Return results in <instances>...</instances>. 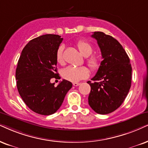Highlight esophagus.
Masks as SVG:
<instances>
[{
	"label": "esophagus",
	"mask_w": 148,
	"mask_h": 148,
	"mask_svg": "<svg viewBox=\"0 0 148 148\" xmlns=\"http://www.w3.org/2000/svg\"><path fill=\"white\" fill-rule=\"evenodd\" d=\"M80 83H73V85L75 86V87H77V86L80 85Z\"/></svg>",
	"instance_id": "esophagus-1"
}]
</instances>
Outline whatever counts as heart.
<instances>
[{"instance_id": "obj_1", "label": "heart", "mask_w": 148, "mask_h": 148, "mask_svg": "<svg viewBox=\"0 0 148 148\" xmlns=\"http://www.w3.org/2000/svg\"><path fill=\"white\" fill-rule=\"evenodd\" d=\"M77 46L82 55L85 57H88L86 59L87 65L93 71H96L100 68L101 65L100 57L97 55H91L93 48L91 44L85 40H80L77 43ZM57 61L60 64L64 63L63 59V46H60L58 48L56 54ZM89 75V71L87 67H76L70 65L66 67L62 71V76L65 79L69 81L76 82L87 78Z\"/></svg>"}]
</instances>
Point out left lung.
I'll return each instance as SVG.
<instances>
[{
	"instance_id": "8db88e82",
	"label": "left lung",
	"mask_w": 148,
	"mask_h": 148,
	"mask_svg": "<svg viewBox=\"0 0 148 148\" xmlns=\"http://www.w3.org/2000/svg\"><path fill=\"white\" fill-rule=\"evenodd\" d=\"M100 48L103 60L96 74L88 81L89 106L96 113H112L123 103L131 86L130 59L119 42L111 35L97 31L91 35Z\"/></svg>"
}]
</instances>
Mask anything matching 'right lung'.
<instances>
[{
  "label": "right lung",
  "mask_w": 148,
  "mask_h": 148,
  "mask_svg": "<svg viewBox=\"0 0 148 148\" xmlns=\"http://www.w3.org/2000/svg\"><path fill=\"white\" fill-rule=\"evenodd\" d=\"M63 38L46 34L31 40L23 48L16 71V85L24 102L35 113L43 115L55 113L72 87L63 79L57 87L50 83L57 78L56 54Z\"/></svg>",
  "instance_id": "obj_1"
}]
</instances>
